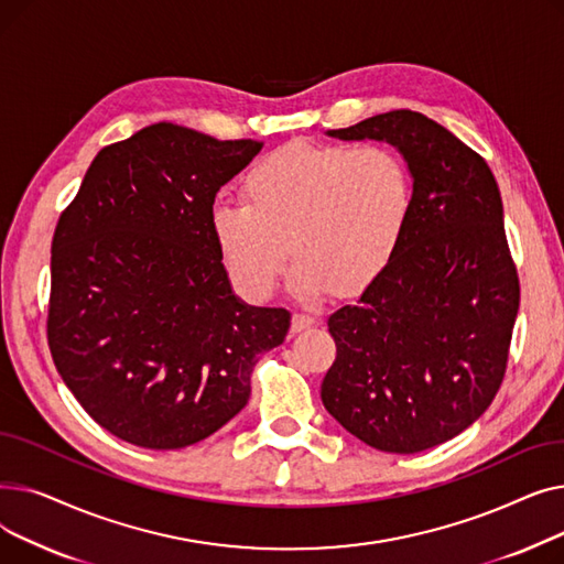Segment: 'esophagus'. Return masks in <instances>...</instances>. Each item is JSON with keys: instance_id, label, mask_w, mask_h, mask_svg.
I'll return each mask as SVG.
<instances>
[{"instance_id": "obj_1", "label": "esophagus", "mask_w": 564, "mask_h": 564, "mask_svg": "<svg viewBox=\"0 0 564 564\" xmlns=\"http://www.w3.org/2000/svg\"><path fill=\"white\" fill-rule=\"evenodd\" d=\"M317 322V317L313 313H294L292 315V332H302V329H308L313 327V324Z\"/></svg>"}]
</instances>
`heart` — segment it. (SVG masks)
I'll return each instance as SVG.
<instances>
[{"mask_svg": "<svg viewBox=\"0 0 564 564\" xmlns=\"http://www.w3.org/2000/svg\"><path fill=\"white\" fill-rule=\"evenodd\" d=\"M245 194L247 203H217L210 226L251 297L276 288L290 249L300 297L368 285L395 256L413 203L406 164L379 143L283 145L247 173Z\"/></svg>", "mask_w": 564, "mask_h": 564, "instance_id": "b5f03b06", "label": "heart"}]
</instances>
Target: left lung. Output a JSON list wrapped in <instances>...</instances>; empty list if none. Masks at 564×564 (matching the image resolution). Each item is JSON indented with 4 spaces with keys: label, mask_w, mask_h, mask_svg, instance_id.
<instances>
[{
    "label": "left lung",
    "mask_w": 564,
    "mask_h": 564,
    "mask_svg": "<svg viewBox=\"0 0 564 564\" xmlns=\"http://www.w3.org/2000/svg\"><path fill=\"white\" fill-rule=\"evenodd\" d=\"M324 134L393 145L413 203L391 262L327 319L322 404L370 448L421 453L476 423L506 375L519 279L500 192L476 151L419 111Z\"/></svg>",
    "instance_id": "8db88e82"
}]
</instances>
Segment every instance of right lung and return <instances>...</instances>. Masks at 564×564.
Returning a JSON list of instances; mask_svg holds the SVG:
<instances>
[{
	"label": "right lung",
	"instance_id": "right-lung-1",
	"mask_svg": "<svg viewBox=\"0 0 564 564\" xmlns=\"http://www.w3.org/2000/svg\"><path fill=\"white\" fill-rule=\"evenodd\" d=\"M155 123L88 166L52 240L47 340L84 411L113 436L177 451L224 427L251 395L285 308L232 292L215 242L217 192L258 153Z\"/></svg>",
	"mask_w": 564,
	"mask_h": 564
}]
</instances>
